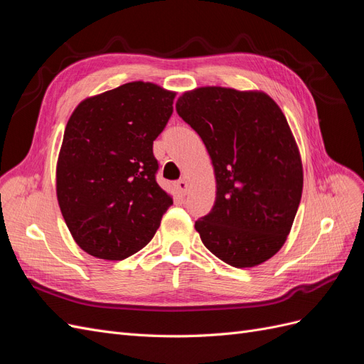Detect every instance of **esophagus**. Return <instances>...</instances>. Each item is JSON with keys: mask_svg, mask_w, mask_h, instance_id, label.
<instances>
[{"mask_svg": "<svg viewBox=\"0 0 364 364\" xmlns=\"http://www.w3.org/2000/svg\"><path fill=\"white\" fill-rule=\"evenodd\" d=\"M176 190H178L179 191V194L181 196H185L186 193H188V182H186L185 179H181V181H178V182H176Z\"/></svg>", "mask_w": 364, "mask_h": 364, "instance_id": "obj_1", "label": "esophagus"}]
</instances>
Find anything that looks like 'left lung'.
Instances as JSON below:
<instances>
[{"instance_id":"8db88e82","label":"left lung","mask_w":364,"mask_h":364,"mask_svg":"<svg viewBox=\"0 0 364 364\" xmlns=\"http://www.w3.org/2000/svg\"><path fill=\"white\" fill-rule=\"evenodd\" d=\"M203 141L215 174V202L194 228L232 267L267 261L287 240L299 208L302 162L287 119L264 92L208 86L176 102Z\"/></svg>"}]
</instances>
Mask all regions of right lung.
<instances>
[{"instance_id": "right-lung-1", "label": "right lung", "mask_w": 364, "mask_h": 364, "mask_svg": "<svg viewBox=\"0 0 364 364\" xmlns=\"http://www.w3.org/2000/svg\"><path fill=\"white\" fill-rule=\"evenodd\" d=\"M174 92L144 82L86 98L68 119L56 191L73 238L85 252L119 261L155 235L171 197L156 182L153 141L173 114Z\"/></svg>"}]
</instances>
